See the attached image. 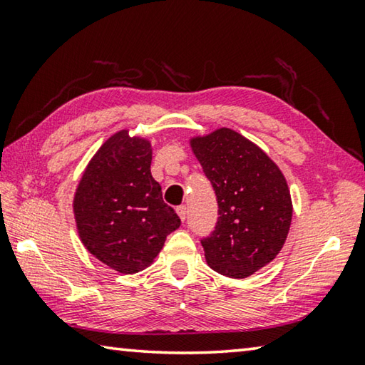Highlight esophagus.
I'll list each match as a JSON object with an SVG mask.
<instances>
[{
	"instance_id": "esophagus-1",
	"label": "esophagus",
	"mask_w": 365,
	"mask_h": 365,
	"mask_svg": "<svg viewBox=\"0 0 365 365\" xmlns=\"http://www.w3.org/2000/svg\"><path fill=\"white\" fill-rule=\"evenodd\" d=\"M187 206H178L177 207V214H178V217H180L182 220H185L187 219Z\"/></svg>"
}]
</instances>
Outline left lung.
I'll return each instance as SVG.
<instances>
[{"mask_svg": "<svg viewBox=\"0 0 365 365\" xmlns=\"http://www.w3.org/2000/svg\"><path fill=\"white\" fill-rule=\"evenodd\" d=\"M219 205L211 237L202 238L212 270L246 279L274 261L285 245L293 205L285 180L261 148L232 128L190 140Z\"/></svg>", "mask_w": 365, "mask_h": 365, "instance_id": "1", "label": "left lung"}]
</instances>
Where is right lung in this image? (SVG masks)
I'll return each mask as SVG.
<instances>
[{"label":"right lung","mask_w":365,"mask_h":365,"mask_svg":"<svg viewBox=\"0 0 365 365\" xmlns=\"http://www.w3.org/2000/svg\"><path fill=\"white\" fill-rule=\"evenodd\" d=\"M151 159L146 138L117 132L91 158L73 196L83 246L119 274L146 269L180 227L151 175Z\"/></svg>","instance_id":"obj_1"}]
</instances>
